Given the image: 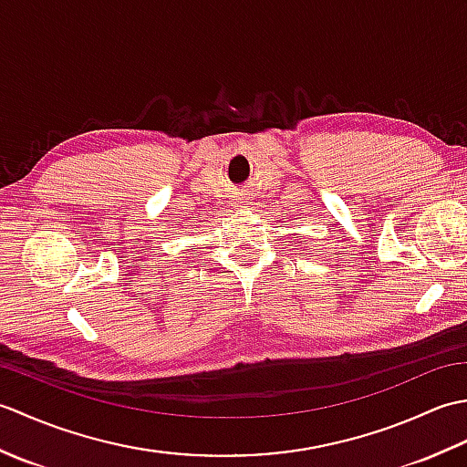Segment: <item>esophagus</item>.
<instances>
[{"instance_id": "34e87169", "label": "esophagus", "mask_w": 467, "mask_h": 467, "mask_svg": "<svg viewBox=\"0 0 467 467\" xmlns=\"http://www.w3.org/2000/svg\"><path fill=\"white\" fill-rule=\"evenodd\" d=\"M231 202H233V206H241V204H244V202H246V196H244V192H236V194L231 198Z\"/></svg>"}]
</instances>
